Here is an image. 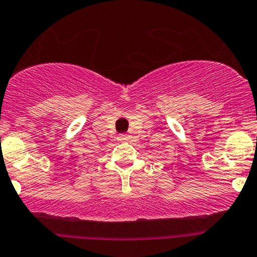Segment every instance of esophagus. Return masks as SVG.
<instances>
[{
  "label": "esophagus",
  "mask_w": 257,
  "mask_h": 257,
  "mask_svg": "<svg viewBox=\"0 0 257 257\" xmlns=\"http://www.w3.org/2000/svg\"><path fill=\"white\" fill-rule=\"evenodd\" d=\"M119 140L127 142V141L131 140V136H128V135H125V134H121V135H119Z\"/></svg>",
  "instance_id": "1"
}]
</instances>
